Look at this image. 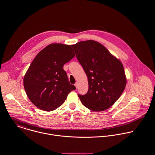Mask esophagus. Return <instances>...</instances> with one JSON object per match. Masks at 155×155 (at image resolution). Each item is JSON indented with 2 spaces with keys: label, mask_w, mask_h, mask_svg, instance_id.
Returning a JSON list of instances; mask_svg holds the SVG:
<instances>
[{
  "label": "esophagus",
  "mask_w": 155,
  "mask_h": 155,
  "mask_svg": "<svg viewBox=\"0 0 155 155\" xmlns=\"http://www.w3.org/2000/svg\"><path fill=\"white\" fill-rule=\"evenodd\" d=\"M75 86L76 87V88H77V89L78 88V83H77V82H76V83H75Z\"/></svg>",
  "instance_id": "1"
}]
</instances>
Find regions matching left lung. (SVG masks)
Returning <instances> with one entry per match:
<instances>
[{"instance_id":"1","label":"left lung","mask_w":155,"mask_h":155,"mask_svg":"<svg viewBox=\"0 0 155 155\" xmlns=\"http://www.w3.org/2000/svg\"><path fill=\"white\" fill-rule=\"evenodd\" d=\"M71 46L88 78V92L84 95L78 94L83 105L93 111L110 108L126 86L122 63L104 46L93 40Z\"/></svg>"}]
</instances>
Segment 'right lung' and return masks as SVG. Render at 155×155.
<instances>
[{
	"label": "right lung",
	"instance_id": "add662e5",
	"mask_svg": "<svg viewBox=\"0 0 155 155\" xmlns=\"http://www.w3.org/2000/svg\"><path fill=\"white\" fill-rule=\"evenodd\" d=\"M74 56L71 46L62 44H51L36 55L23 80L26 93L36 107L45 111L54 110L76 89L63 68Z\"/></svg>",
	"mask_w": 155,
	"mask_h": 155
}]
</instances>
